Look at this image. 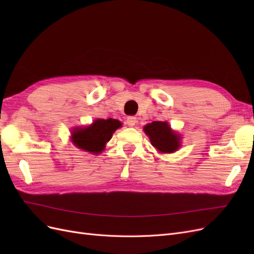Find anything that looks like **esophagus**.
Listing matches in <instances>:
<instances>
[{"label":"esophagus","instance_id":"34e87169","mask_svg":"<svg viewBox=\"0 0 254 254\" xmlns=\"http://www.w3.org/2000/svg\"><path fill=\"white\" fill-rule=\"evenodd\" d=\"M126 122H127V124H128L129 126L132 127V126H134V125L136 124L137 121H136V118H135V117H128Z\"/></svg>","mask_w":254,"mask_h":254}]
</instances>
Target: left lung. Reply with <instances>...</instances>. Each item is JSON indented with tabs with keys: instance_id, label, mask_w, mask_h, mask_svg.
Returning a JSON list of instances; mask_svg holds the SVG:
<instances>
[{
	"instance_id": "8db88e82",
	"label": "left lung",
	"mask_w": 254,
	"mask_h": 254,
	"mask_svg": "<svg viewBox=\"0 0 254 254\" xmlns=\"http://www.w3.org/2000/svg\"><path fill=\"white\" fill-rule=\"evenodd\" d=\"M151 145L161 152H173L180 146V137L172 131L166 122H152L144 127Z\"/></svg>"
}]
</instances>
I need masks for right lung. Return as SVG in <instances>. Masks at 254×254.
<instances>
[{
	"instance_id": "add662e5",
	"label": "right lung",
	"mask_w": 254,
	"mask_h": 254,
	"mask_svg": "<svg viewBox=\"0 0 254 254\" xmlns=\"http://www.w3.org/2000/svg\"><path fill=\"white\" fill-rule=\"evenodd\" d=\"M121 126L118 120H96L89 127L74 130L73 142L80 149L99 153L104 150L105 144L111 139L112 133Z\"/></svg>"
}]
</instances>
